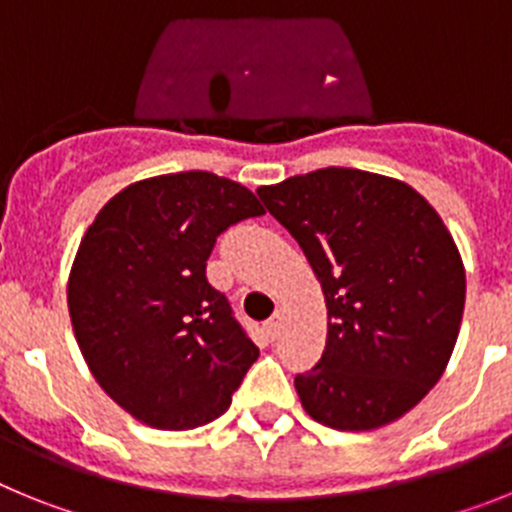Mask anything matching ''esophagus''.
Segmentation results:
<instances>
[{"instance_id":"esophagus-1","label":"esophagus","mask_w":512,"mask_h":512,"mask_svg":"<svg viewBox=\"0 0 512 512\" xmlns=\"http://www.w3.org/2000/svg\"><path fill=\"white\" fill-rule=\"evenodd\" d=\"M282 310H277L274 315H271L269 320H266V330H269V336L271 338H277L279 336V330H282Z\"/></svg>"}]
</instances>
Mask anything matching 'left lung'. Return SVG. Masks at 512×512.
Returning a JSON list of instances; mask_svg holds the SVG:
<instances>
[{"instance_id":"obj_1","label":"left lung","mask_w":512,"mask_h":512,"mask_svg":"<svg viewBox=\"0 0 512 512\" xmlns=\"http://www.w3.org/2000/svg\"><path fill=\"white\" fill-rule=\"evenodd\" d=\"M256 194L328 305L323 356L295 377L307 415L336 431L402 418L441 379L464 315V266L438 212L408 184L338 166Z\"/></svg>"}]
</instances>
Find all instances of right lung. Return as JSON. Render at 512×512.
<instances>
[{
    "mask_svg": "<svg viewBox=\"0 0 512 512\" xmlns=\"http://www.w3.org/2000/svg\"><path fill=\"white\" fill-rule=\"evenodd\" d=\"M264 215L241 184L179 171L130 184L99 210L69 277L76 341L133 418L187 431L220 418L259 348L207 282L217 235Z\"/></svg>",
    "mask_w": 512,
    "mask_h": 512,
    "instance_id": "obj_1",
    "label": "right lung"
}]
</instances>
